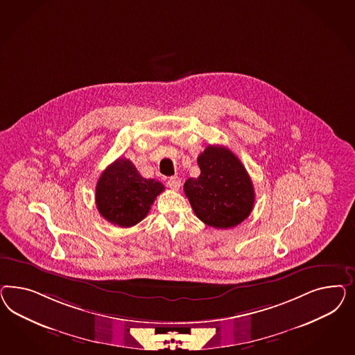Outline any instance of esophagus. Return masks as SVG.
I'll return each instance as SVG.
<instances>
[{
  "instance_id": "34e87169",
  "label": "esophagus",
  "mask_w": 355,
  "mask_h": 355,
  "mask_svg": "<svg viewBox=\"0 0 355 355\" xmlns=\"http://www.w3.org/2000/svg\"><path fill=\"white\" fill-rule=\"evenodd\" d=\"M166 184H168L172 190H178V189L181 187V178H178V177H171V178L168 180Z\"/></svg>"
}]
</instances>
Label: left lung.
Here are the masks:
<instances>
[{
    "label": "left lung",
    "mask_w": 355,
    "mask_h": 355,
    "mask_svg": "<svg viewBox=\"0 0 355 355\" xmlns=\"http://www.w3.org/2000/svg\"><path fill=\"white\" fill-rule=\"evenodd\" d=\"M198 165L200 175L183 184L196 217L217 229L234 227L248 218L255 191L236 155L223 146H208L198 156Z\"/></svg>",
    "instance_id": "8db88e82"
}]
</instances>
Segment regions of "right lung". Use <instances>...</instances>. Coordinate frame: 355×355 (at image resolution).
<instances>
[{"label":"right lung","mask_w":355,"mask_h":355,"mask_svg":"<svg viewBox=\"0 0 355 355\" xmlns=\"http://www.w3.org/2000/svg\"><path fill=\"white\" fill-rule=\"evenodd\" d=\"M162 191V182L143 178L132 162L119 157L97 181V209L110 224L130 227L147 216L156 196Z\"/></svg>","instance_id":"right-lung-1"}]
</instances>
